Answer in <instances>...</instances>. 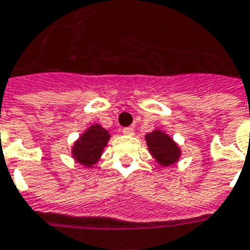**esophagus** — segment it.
I'll return each mask as SVG.
<instances>
[{"label":"esophagus","instance_id":"34e87169","mask_svg":"<svg viewBox=\"0 0 250 250\" xmlns=\"http://www.w3.org/2000/svg\"><path fill=\"white\" fill-rule=\"evenodd\" d=\"M134 128L132 127H125V128H123V134L127 135V136H132L134 135Z\"/></svg>","mask_w":250,"mask_h":250}]
</instances>
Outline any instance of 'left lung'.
<instances>
[{"label":"left lung","mask_w":250,"mask_h":250,"mask_svg":"<svg viewBox=\"0 0 250 250\" xmlns=\"http://www.w3.org/2000/svg\"><path fill=\"white\" fill-rule=\"evenodd\" d=\"M149 153L162 167H171L179 162L182 156V148L171 136L162 130H153L144 136Z\"/></svg>","instance_id":"obj_1"}]
</instances>
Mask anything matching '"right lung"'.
Wrapping results in <instances>:
<instances>
[{"instance_id": "obj_1", "label": "right lung", "mask_w": 250, "mask_h": 250, "mask_svg": "<svg viewBox=\"0 0 250 250\" xmlns=\"http://www.w3.org/2000/svg\"><path fill=\"white\" fill-rule=\"evenodd\" d=\"M110 138V131L103 128L98 123H94L74 142L71 156L83 167L91 168L94 164L99 162Z\"/></svg>"}]
</instances>
